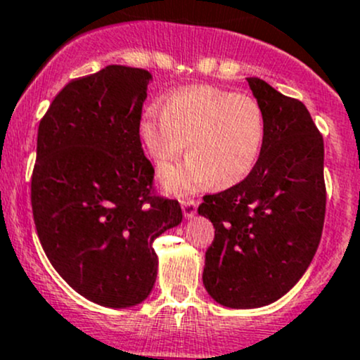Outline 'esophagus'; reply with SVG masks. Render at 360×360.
Wrapping results in <instances>:
<instances>
[{
  "label": "esophagus",
  "mask_w": 360,
  "mask_h": 360,
  "mask_svg": "<svg viewBox=\"0 0 360 360\" xmlns=\"http://www.w3.org/2000/svg\"><path fill=\"white\" fill-rule=\"evenodd\" d=\"M181 211H184L185 218H192L198 213V202L194 199H184L181 201Z\"/></svg>",
  "instance_id": "esophagus-1"
}]
</instances>
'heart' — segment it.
Masks as SVG:
<instances>
[{
  "label": "heart",
  "instance_id": "1",
  "mask_svg": "<svg viewBox=\"0 0 360 360\" xmlns=\"http://www.w3.org/2000/svg\"><path fill=\"white\" fill-rule=\"evenodd\" d=\"M147 158L165 166L184 150L188 155L161 172V184L173 194H188L214 181L217 187L240 184L260 158L265 117L251 97L214 86H187L165 97L161 112L149 107L139 123Z\"/></svg>",
  "mask_w": 360,
  "mask_h": 360
}]
</instances>
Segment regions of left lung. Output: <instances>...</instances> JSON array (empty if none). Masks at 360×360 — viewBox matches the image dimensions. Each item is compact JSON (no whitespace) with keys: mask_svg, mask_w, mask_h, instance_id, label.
Segmentation results:
<instances>
[{"mask_svg":"<svg viewBox=\"0 0 360 360\" xmlns=\"http://www.w3.org/2000/svg\"><path fill=\"white\" fill-rule=\"evenodd\" d=\"M265 117L260 158L240 184L205 195L198 213L214 239L202 283L229 309H258L300 281L321 243L326 213L324 142L300 100L248 77Z\"/></svg>","mask_w":360,"mask_h":360,"instance_id":"obj_1","label":"left lung"}]
</instances>
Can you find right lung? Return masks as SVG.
Returning a JSON list of instances; mask_svg holds the SVG:
<instances>
[{"instance_id": "right-lung-1", "label": "right lung", "mask_w": 360, "mask_h": 360, "mask_svg": "<svg viewBox=\"0 0 360 360\" xmlns=\"http://www.w3.org/2000/svg\"><path fill=\"white\" fill-rule=\"evenodd\" d=\"M150 79L126 65L72 79L38 128L31 205L39 243L74 291L110 309L150 295L154 240L184 217L179 201L154 195L139 139Z\"/></svg>"}]
</instances>
